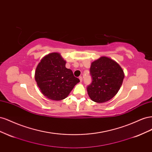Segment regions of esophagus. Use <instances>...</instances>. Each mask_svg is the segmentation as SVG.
<instances>
[{
  "instance_id": "obj_1",
  "label": "esophagus",
  "mask_w": 152,
  "mask_h": 152,
  "mask_svg": "<svg viewBox=\"0 0 152 152\" xmlns=\"http://www.w3.org/2000/svg\"><path fill=\"white\" fill-rule=\"evenodd\" d=\"M79 79H80V82H82V77H79Z\"/></svg>"
}]
</instances>
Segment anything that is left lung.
Returning <instances> with one entry per match:
<instances>
[{"label": "left lung", "instance_id": "8db88e82", "mask_svg": "<svg viewBox=\"0 0 152 152\" xmlns=\"http://www.w3.org/2000/svg\"><path fill=\"white\" fill-rule=\"evenodd\" d=\"M92 83L87 87L89 98L96 103H104L117 94L122 84L124 73L113 59L102 56L91 63Z\"/></svg>", "mask_w": 152, "mask_h": 152}]
</instances>
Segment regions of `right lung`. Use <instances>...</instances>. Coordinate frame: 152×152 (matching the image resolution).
<instances>
[{
	"instance_id": "add662e5",
	"label": "right lung",
	"mask_w": 152,
	"mask_h": 152,
	"mask_svg": "<svg viewBox=\"0 0 152 152\" xmlns=\"http://www.w3.org/2000/svg\"><path fill=\"white\" fill-rule=\"evenodd\" d=\"M66 61L58 53H49L41 59L35 72V79L41 93L53 101L65 99L74 86L80 82Z\"/></svg>"
}]
</instances>
